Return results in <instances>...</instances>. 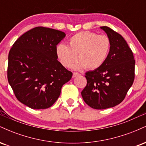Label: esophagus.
I'll use <instances>...</instances> for the list:
<instances>
[{
	"mask_svg": "<svg viewBox=\"0 0 146 146\" xmlns=\"http://www.w3.org/2000/svg\"><path fill=\"white\" fill-rule=\"evenodd\" d=\"M78 75H80V73H73V76L74 77V78L75 77H77Z\"/></svg>",
	"mask_w": 146,
	"mask_h": 146,
	"instance_id": "esophagus-1",
	"label": "esophagus"
}]
</instances>
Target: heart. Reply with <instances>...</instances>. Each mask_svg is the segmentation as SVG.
Segmentation results:
<instances>
[{
	"instance_id": "heart-1",
	"label": "heart",
	"mask_w": 146,
	"mask_h": 146,
	"mask_svg": "<svg viewBox=\"0 0 146 146\" xmlns=\"http://www.w3.org/2000/svg\"><path fill=\"white\" fill-rule=\"evenodd\" d=\"M68 46L59 44L56 46V55L62 64L69 67L73 66L77 70L86 67L88 70H94L101 67L108 58L111 42L105 35H98L90 31H82L75 33L68 40Z\"/></svg>"
}]
</instances>
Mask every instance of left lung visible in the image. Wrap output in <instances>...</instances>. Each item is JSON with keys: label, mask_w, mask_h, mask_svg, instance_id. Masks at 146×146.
Wrapping results in <instances>:
<instances>
[{"label": "left lung", "mask_w": 146, "mask_h": 146, "mask_svg": "<svg viewBox=\"0 0 146 146\" xmlns=\"http://www.w3.org/2000/svg\"><path fill=\"white\" fill-rule=\"evenodd\" d=\"M110 38V53L101 67L86 73L87 84L82 91L84 101L94 109L118 105L124 100L135 79V60L121 35L108 27H101Z\"/></svg>", "instance_id": "8db88e82"}]
</instances>
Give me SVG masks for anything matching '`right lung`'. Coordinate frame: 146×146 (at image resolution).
<instances>
[{"label":"right lung","instance_id":"obj_1","mask_svg":"<svg viewBox=\"0 0 146 146\" xmlns=\"http://www.w3.org/2000/svg\"><path fill=\"white\" fill-rule=\"evenodd\" d=\"M65 36L59 30L37 27L22 35L10 49L8 82L18 101L32 109L51 107L72 78L56 52Z\"/></svg>","mask_w":146,"mask_h":146}]
</instances>
